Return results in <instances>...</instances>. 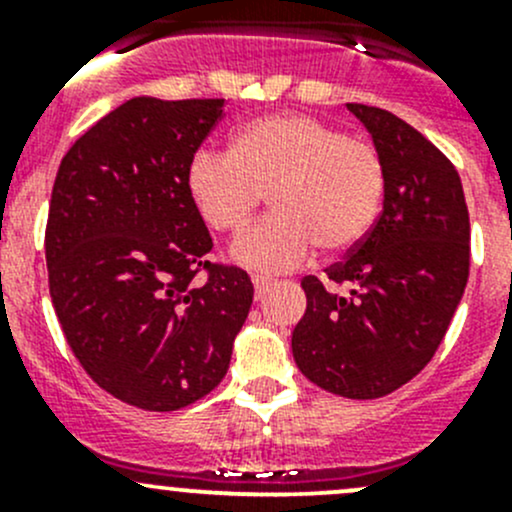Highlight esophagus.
<instances>
[{
  "label": "esophagus",
  "instance_id": "obj_1",
  "mask_svg": "<svg viewBox=\"0 0 512 512\" xmlns=\"http://www.w3.org/2000/svg\"><path fill=\"white\" fill-rule=\"evenodd\" d=\"M252 285H255V297H257V299H260V297H262V294H265V292H267V287H270V285H272V280H270V277H262V275H255V277H252Z\"/></svg>",
  "mask_w": 512,
  "mask_h": 512
}]
</instances>
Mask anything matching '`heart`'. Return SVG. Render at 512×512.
<instances>
[{"label":"heart","instance_id":"1","mask_svg":"<svg viewBox=\"0 0 512 512\" xmlns=\"http://www.w3.org/2000/svg\"><path fill=\"white\" fill-rule=\"evenodd\" d=\"M188 190L218 232H240L267 193L275 213L237 237L232 257L252 270L285 272L314 245L342 255L361 242L384 198V163L371 143L319 118L275 113L237 128L230 153H195Z\"/></svg>","mask_w":512,"mask_h":512}]
</instances>
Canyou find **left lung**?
<instances>
[{
  "label": "left lung",
  "instance_id": "obj_1",
  "mask_svg": "<svg viewBox=\"0 0 512 512\" xmlns=\"http://www.w3.org/2000/svg\"><path fill=\"white\" fill-rule=\"evenodd\" d=\"M347 108L384 163V210L329 267V285L302 280L307 312L292 354L324 391L379 399L414 379L446 337L468 282L471 223L458 170L428 138L384 108Z\"/></svg>",
  "mask_w": 512,
  "mask_h": 512
}]
</instances>
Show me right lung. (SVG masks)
Wrapping results in <instances>:
<instances>
[{"label": "right lung", "instance_id": "right-lung-1", "mask_svg": "<svg viewBox=\"0 0 512 512\" xmlns=\"http://www.w3.org/2000/svg\"><path fill=\"white\" fill-rule=\"evenodd\" d=\"M223 103H121L69 148L51 190L56 317L86 374L138 409L178 411L210 394L250 312V277L210 265L213 240L188 190L190 160Z\"/></svg>", "mask_w": 512, "mask_h": 512}]
</instances>
